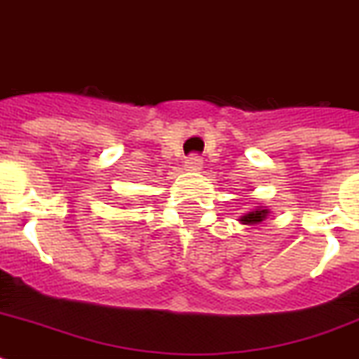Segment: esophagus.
Returning <instances> with one entry per match:
<instances>
[{
    "instance_id": "obj_1",
    "label": "esophagus",
    "mask_w": 359,
    "mask_h": 359,
    "mask_svg": "<svg viewBox=\"0 0 359 359\" xmlns=\"http://www.w3.org/2000/svg\"><path fill=\"white\" fill-rule=\"evenodd\" d=\"M201 167H203V159L196 154H192L185 159V170H189V172H200Z\"/></svg>"
}]
</instances>
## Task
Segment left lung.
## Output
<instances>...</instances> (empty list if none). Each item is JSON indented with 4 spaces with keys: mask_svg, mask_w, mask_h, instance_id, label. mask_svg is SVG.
Listing matches in <instances>:
<instances>
[{
    "mask_svg": "<svg viewBox=\"0 0 359 359\" xmlns=\"http://www.w3.org/2000/svg\"><path fill=\"white\" fill-rule=\"evenodd\" d=\"M269 209L262 205H257L255 209H251L250 212H245L244 216H240V224L244 226H257V224H262V222L268 218Z\"/></svg>",
    "mask_w": 359,
    "mask_h": 359,
    "instance_id": "left-lung-1",
    "label": "left lung"
}]
</instances>
